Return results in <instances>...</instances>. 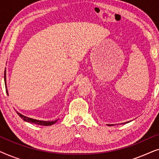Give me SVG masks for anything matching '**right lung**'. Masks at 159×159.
<instances>
[{
	"label": "right lung",
	"mask_w": 159,
	"mask_h": 159,
	"mask_svg": "<svg viewBox=\"0 0 159 159\" xmlns=\"http://www.w3.org/2000/svg\"><path fill=\"white\" fill-rule=\"evenodd\" d=\"M4 80H5V84H6V70H5V73H4ZM6 93H7V95H8L7 89H6ZM16 113H17V114H18L19 116H20L21 118L23 119L24 121H27V122H30V123L35 124V125H43V126H51L52 125H53V124H55L56 121H57V120L51 121H40V120H37V119L29 118V117H27V116H24V115L21 114L20 113H19V112H16Z\"/></svg>",
	"instance_id": "1"
}]
</instances>
